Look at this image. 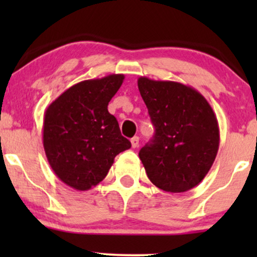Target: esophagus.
<instances>
[{
    "instance_id": "obj_1",
    "label": "esophagus",
    "mask_w": 257,
    "mask_h": 257,
    "mask_svg": "<svg viewBox=\"0 0 257 257\" xmlns=\"http://www.w3.org/2000/svg\"><path fill=\"white\" fill-rule=\"evenodd\" d=\"M131 141H132L133 149H137V147L139 146V141H140V139H139V137H134Z\"/></svg>"
}]
</instances>
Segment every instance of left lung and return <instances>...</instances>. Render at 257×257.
Segmentation results:
<instances>
[{"label":"left lung","instance_id":"8db88e82","mask_svg":"<svg viewBox=\"0 0 257 257\" xmlns=\"http://www.w3.org/2000/svg\"><path fill=\"white\" fill-rule=\"evenodd\" d=\"M155 125L139 152L149 179L166 192H186L205 178L219 151V123L199 91L173 81L138 79Z\"/></svg>","mask_w":257,"mask_h":257}]
</instances>
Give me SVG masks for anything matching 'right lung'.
I'll list each match as a JSON object with an SVG mask.
<instances>
[{"mask_svg":"<svg viewBox=\"0 0 257 257\" xmlns=\"http://www.w3.org/2000/svg\"><path fill=\"white\" fill-rule=\"evenodd\" d=\"M124 75H108L72 85L44 112L43 147L64 184L87 191L105 179L113 159L131 149L107 110Z\"/></svg>","mask_w":257,"mask_h":257,"instance_id":"obj_1","label":"right lung"}]
</instances>
